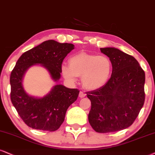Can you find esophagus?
Here are the masks:
<instances>
[{"label":"esophagus","mask_w":155,"mask_h":155,"mask_svg":"<svg viewBox=\"0 0 155 155\" xmlns=\"http://www.w3.org/2000/svg\"><path fill=\"white\" fill-rule=\"evenodd\" d=\"M85 95H86V94H85V93H83V92H82V91H81V92H80V93H79V97L80 98H84V97L85 96Z\"/></svg>","instance_id":"obj_1"}]
</instances>
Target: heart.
I'll use <instances>...</instances> for the list:
<instances>
[{
  "label": "heart",
  "instance_id": "b5f03b06",
  "mask_svg": "<svg viewBox=\"0 0 155 155\" xmlns=\"http://www.w3.org/2000/svg\"><path fill=\"white\" fill-rule=\"evenodd\" d=\"M69 64H62L61 71L64 78L74 81L81 77L83 86L88 91H95L104 87L112 74V62L105 55L79 52L69 60Z\"/></svg>",
  "mask_w": 155,
  "mask_h": 155
}]
</instances>
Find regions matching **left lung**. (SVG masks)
Listing matches in <instances>:
<instances>
[{
  "mask_svg": "<svg viewBox=\"0 0 155 155\" xmlns=\"http://www.w3.org/2000/svg\"><path fill=\"white\" fill-rule=\"evenodd\" d=\"M112 62L110 80L86 93L91 100L88 121L96 132L110 133L130 127L144 103L145 73L134 57L115 47L101 48Z\"/></svg>",
  "mask_w": 155,
  "mask_h": 155,
  "instance_id": "obj_1",
  "label": "left lung"
}]
</instances>
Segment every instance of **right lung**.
Instances as JSON below:
<instances>
[{
    "label": "right lung",
    "instance_id": "right-lung-1",
    "mask_svg": "<svg viewBox=\"0 0 155 155\" xmlns=\"http://www.w3.org/2000/svg\"><path fill=\"white\" fill-rule=\"evenodd\" d=\"M74 49L72 44L47 40L24 52L16 63L10 77L11 100L24 123L32 129L57 130L69 106L77 100L80 91L57 84L43 97L32 96L26 92L23 85L25 74L31 67L39 64L57 83L61 78L62 61Z\"/></svg>",
    "mask_w": 155,
    "mask_h": 155
}]
</instances>
